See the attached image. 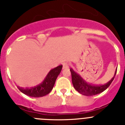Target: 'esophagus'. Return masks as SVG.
<instances>
[{"label":"esophagus","instance_id":"34e87169","mask_svg":"<svg viewBox=\"0 0 125 125\" xmlns=\"http://www.w3.org/2000/svg\"><path fill=\"white\" fill-rule=\"evenodd\" d=\"M69 65H68V63H63V68H68Z\"/></svg>","mask_w":125,"mask_h":125}]
</instances>
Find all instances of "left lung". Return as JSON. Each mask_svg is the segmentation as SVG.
Returning <instances> with one entry per match:
<instances>
[{"mask_svg":"<svg viewBox=\"0 0 125 125\" xmlns=\"http://www.w3.org/2000/svg\"><path fill=\"white\" fill-rule=\"evenodd\" d=\"M116 70H117V68L115 70L114 77L106 84L102 85H91L86 83L78 74H77L72 68H71L70 72L72 73V83H73V87L79 93L84 95L91 96V95L100 94L104 91L107 88H108V86H110L116 75Z\"/></svg>","mask_w":125,"mask_h":125,"instance_id":"1","label":"left lung"}]
</instances>
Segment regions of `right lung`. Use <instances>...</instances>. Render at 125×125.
<instances>
[{
	"instance_id": "right-lung-1",
	"label": "right lung",
	"mask_w": 125,
	"mask_h": 125,
	"mask_svg": "<svg viewBox=\"0 0 125 125\" xmlns=\"http://www.w3.org/2000/svg\"><path fill=\"white\" fill-rule=\"evenodd\" d=\"M62 65H59L53 68L47 74L42 82L39 84L31 88L18 87L23 94L32 97H41L48 94L53 89L56 79L61 72Z\"/></svg>"
}]
</instances>
